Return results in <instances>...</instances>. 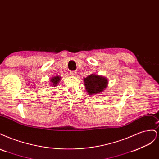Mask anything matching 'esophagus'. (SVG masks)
<instances>
[{
	"instance_id": "obj_1",
	"label": "esophagus",
	"mask_w": 159,
	"mask_h": 159,
	"mask_svg": "<svg viewBox=\"0 0 159 159\" xmlns=\"http://www.w3.org/2000/svg\"><path fill=\"white\" fill-rule=\"evenodd\" d=\"M70 75L71 76H76V71H70Z\"/></svg>"
}]
</instances>
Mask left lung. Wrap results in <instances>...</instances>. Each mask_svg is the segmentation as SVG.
Segmentation results:
<instances>
[{"label":"left lung","mask_w":159,"mask_h":159,"mask_svg":"<svg viewBox=\"0 0 159 159\" xmlns=\"http://www.w3.org/2000/svg\"><path fill=\"white\" fill-rule=\"evenodd\" d=\"M108 81L106 78L98 75L91 74L84 78L86 90L90 95L98 93L107 87Z\"/></svg>","instance_id":"1"}]
</instances>
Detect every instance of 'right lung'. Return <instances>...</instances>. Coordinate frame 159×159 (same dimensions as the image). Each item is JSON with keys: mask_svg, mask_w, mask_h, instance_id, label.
Returning <instances> with one entry per match:
<instances>
[{"mask_svg": "<svg viewBox=\"0 0 159 159\" xmlns=\"http://www.w3.org/2000/svg\"><path fill=\"white\" fill-rule=\"evenodd\" d=\"M60 77L59 76H56V77H54V78H52L51 79V82L53 84V85L56 86V85H57V84L60 82Z\"/></svg>", "mask_w": 159, "mask_h": 159, "instance_id": "right-lung-1", "label": "right lung"}]
</instances>
